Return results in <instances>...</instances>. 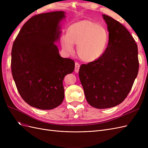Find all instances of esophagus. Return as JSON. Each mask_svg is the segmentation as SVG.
I'll list each match as a JSON object with an SVG mask.
<instances>
[{
	"mask_svg": "<svg viewBox=\"0 0 148 148\" xmlns=\"http://www.w3.org/2000/svg\"><path fill=\"white\" fill-rule=\"evenodd\" d=\"M79 66H80V65L78 63V62H76V63H75V71L76 73H78Z\"/></svg>",
	"mask_w": 148,
	"mask_h": 148,
	"instance_id": "34e87169",
	"label": "esophagus"
}]
</instances>
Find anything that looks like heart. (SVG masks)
I'll return each instance as SVG.
<instances>
[{
  "instance_id": "obj_1",
  "label": "heart",
  "mask_w": 148,
  "mask_h": 148,
  "mask_svg": "<svg viewBox=\"0 0 148 148\" xmlns=\"http://www.w3.org/2000/svg\"><path fill=\"white\" fill-rule=\"evenodd\" d=\"M62 47L68 53L77 46L80 59L86 62L97 60L104 55L109 42L107 29L99 23L89 20H83L70 25L66 34L60 38Z\"/></svg>"
}]
</instances>
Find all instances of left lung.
<instances>
[{
	"label": "left lung",
	"instance_id": "obj_1",
	"mask_svg": "<svg viewBox=\"0 0 148 148\" xmlns=\"http://www.w3.org/2000/svg\"><path fill=\"white\" fill-rule=\"evenodd\" d=\"M109 42L99 59L82 64L79 77L88 104L107 109L122 103L130 91L139 69L138 46L127 29L112 18L102 15Z\"/></svg>",
	"mask_w": 148,
	"mask_h": 148
}]
</instances>
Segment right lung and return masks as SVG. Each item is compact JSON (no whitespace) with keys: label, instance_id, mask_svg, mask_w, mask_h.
Instances as JSON below:
<instances>
[{"label":"right lung","instance_id":"right-lung-1","mask_svg":"<svg viewBox=\"0 0 148 148\" xmlns=\"http://www.w3.org/2000/svg\"><path fill=\"white\" fill-rule=\"evenodd\" d=\"M65 12L35 15L26 22L13 42L11 69L18 91L29 106L51 110L64 99L63 80L75 70L73 60L62 58L54 44Z\"/></svg>","mask_w":148,"mask_h":148}]
</instances>
